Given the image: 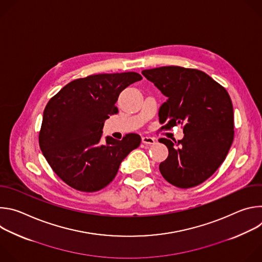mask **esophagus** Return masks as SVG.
I'll use <instances>...</instances> for the list:
<instances>
[{"label": "esophagus", "mask_w": 262, "mask_h": 262, "mask_svg": "<svg viewBox=\"0 0 262 262\" xmlns=\"http://www.w3.org/2000/svg\"><path fill=\"white\" fill-rule=\"evenodd\" d=\"M142 142H143L144 144H146V145H152V144L156 143V140H155L154 138H151V137L144 136V137L142 138Z\"/></svg>", "instance_id": "obj_1"}]
</instances>
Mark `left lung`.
<instances>
[{
  "label": "left lung",
  "mask_w": 262,
  "mask_h": 262,
  "mask_svg": "<svg viewBox=\"0 0 262 262\" xmlns=\"http://www.w3.org/2000/svg\"><path fill=\"white\" fill-rule=\"evenodd\" d=\"M142 73L167 96L159 111L162 128L181 124L184 134L178 142L160 139L169 150L160 171L177 188H193L209 178L228 155L234 138L231 98L198 69L163 66Z\"/></svg>",
  "instance_id": "left-lung-1"
}]
</instances>
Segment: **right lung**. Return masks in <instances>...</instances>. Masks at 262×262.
I'll list each match as a JSON object with an SVG mask.
<instances>
[{"instance_id": "add662e5", "label": "right lung", "mask_w": 262, "mask_h": 262, "mask_svg": "<svg viewBox=\"0 0 262 262\" xmlns=\"http://www.w3.org/2000/svg\"><path fill=\"white\" fill-rule=\"evenodd\" d=\"M140 80L137 72L92 74L68 83L49 100L39 146L53 171L72 189L92 193L105 188L140 146L137 134L100 140L104 121L118 113L120 92Z\"/></svg>"}]
</instances>
